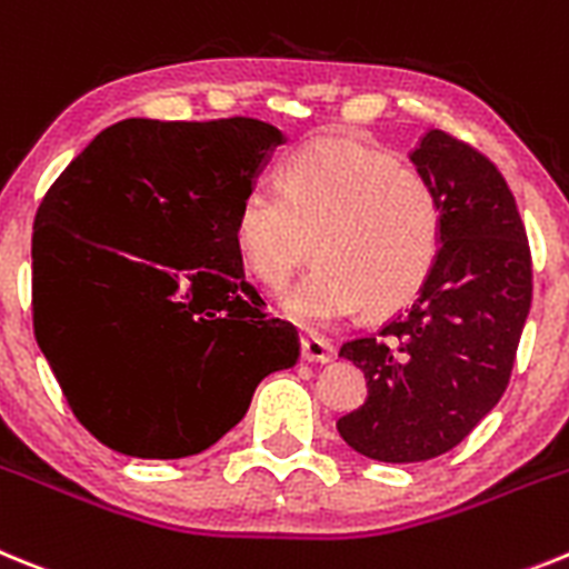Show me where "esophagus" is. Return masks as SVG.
<instances>
[{"label": "esophagus", "instance_id": "1", "mask_svg": "<svg viewBox=\"0 0 569 569\" xmlns=\"http://www.w3.org/2000/svg\"><path fill=\"white\" fill-rule=\"evenodd\" d=\"M300 355L306 362H331L335 360V346L322 337L303 335L300 337Z\"/></svg>", "mask_w": 569, "mask_h": 569}]
</instances>
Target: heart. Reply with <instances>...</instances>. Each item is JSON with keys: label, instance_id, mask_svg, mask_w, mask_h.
<instances>
[{"label": "heart", "instance_id": "heart-1", "mask_svg": "<svg viewBox=\"0 0 569 569\" xmlns=\"http://www.w3.org/2000/svg\"><path fill=\"white\" fill-rule=\"evenodd\" d=\"M445 240L439 192L413 167L348 136H320L280 163V192L254 187L234 214V243L260 283L280 289L303 326H329L366 306H408L437 269Z\"/></svg>", "mask_w": 569, "mask_h": 569}]
</instances>
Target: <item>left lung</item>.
I'll return each instance as SVG.
<instances>
[{"label":"left lung","mask_w":569,"mask_h":569,"mask_svg":"<svg viewBox=\"0 0 569 569\" xmlns=\"http://www.w3.org/2000/svg\"><path fill=\"white\" fill-rule=\"evenodd\" d=\"M411 161L442 201L437 269L411 309L340 348L366 373L368 399L337 431L397 465L457 448L493 411L533 300L525 223L493 161L442 130L425 132Z\"/></svg>","instance_id":"8db88e82"}]
</instances>
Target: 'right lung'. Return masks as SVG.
I'll return each instance as SVG.
<instances>
[{"mask_svg":"<svg viewBox=\"0 0 569 569\" xmlns=\"http://www.w3.org/2000/svg\"><path fill=\"white\" fill-rule=\"evenodd\" d=\"M286 138L258 119L107 127L33 223V331L76 419L107 448L183 459L300 357L243 274L234 214Z\"/></svg>","mask_w":569,"mask_h":569,"instance_id":"obj_1","label":"right lung"}]
</instances>
